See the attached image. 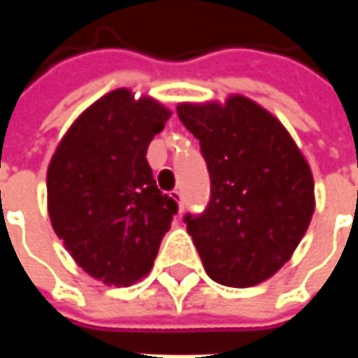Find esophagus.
<instances>
[{
	"label": "esophagus",
	"mask_w": 358,
	"mask_h": 358,
	"mask_svg": "<svg viewBox=\"0 0 358 358\" xmlns=\"http://www.w3.org/2000/svg\"><path fill=\"white\" fill-rule=\"evenodd\" d=\"M171 197L174 199V201L180 203V209L184 207V205H182V189H180V187H174V189H172Z\"/></svg>",
	"instance_id": "esophagus-1"
}]
</instances>
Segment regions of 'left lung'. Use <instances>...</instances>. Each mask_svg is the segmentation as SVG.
I'll return each instance as SVG.
<instances>
[{"mask_svg": "<svg viewBox=\"0 0 358 358\" xmlns=\"http://www.w3.org/2000/svg\"><path fill=\"white\" fill-rule=\"evenodd\" d=\"M176 110L210 176L207 209L184 217L205 272L230 287L261 284L289 261L310 224L307 161L282 122L248 97Z\"/></svg>", "mask_w": 358, "mask_h": 358, "instance_id": "8db88e82", "label": "left lung"}]
</instances>
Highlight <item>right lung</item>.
Segmentation results:
<instances>
[{
	"instance_id": "add662e5",
	"label": "right lung",
	"mask_w": 358,
	"mask_h": 358,
	"mask_svg": "<svg viewBox=\"0 0 358 358\" xmlns=\"http://www.w3.org/2000/svg\"><path fill=\"white\" fill-rule=\"evenodd\" d=\"M171 110L115 90L76 118L48 169L51 226L76 263L107 285L148 276L178 203L149 166V141Z\"/></svg>"
}]
</instances>
